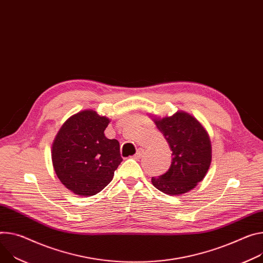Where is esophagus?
Listing matches in <instances>:
<instances>
[{
	"mask_svg": "<svg viewBox=\"0 0 263 263\" xmlns=\"http://www.w3.org/2000/svg\"><path fill=\"white\" fill-rule=\"evenodd\" d=\"M144 154H145V150L144 149H138L136 154L134 155V157L135 158H141L142 156H144Z\"/></svg>",
	"mask_w": 263,
	"mask_h": 263,
	"instance_id": "1",
	"label": "esophagus"
}]
</instances>
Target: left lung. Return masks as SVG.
Returning <instances> with one entry per match:
<instances>
[{
	"label": "left lung",
	"instance_id": "obj_1",
	"mask_svg": "<svg viewBox=\"0 0 263 263\" xmlns=\"http://www.w3.org/2000/svg\"><path fill=\"white\" fill-rule=\"evenodd\" d=\"M154 122L168 141L173 158L169 170L152 177V183L165 194L180 195L205 176L212 159L210 138L199 122L184 112Z\"/></svg>",
	"mask_w": 263,
	"mask_h": 263
}]
</instances>
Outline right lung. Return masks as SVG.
<instances>
[{"label":"right lung","mask_w":263,"mask_h":263,"mask_svg":"<svg viewBox=\"0 0 263 263\" xmlns=\"http://www.w3.org/2000/svg\"><path fill=\"white\" fill-rule=\"evenodd\" d=\"M109 122L95 111L85 110L67 119L54 139L51 155L54 171L77 195L101 192L123 161L119 142L104 134Z\"/></svg>","instance_id":"obj_1"}]
</instances>
